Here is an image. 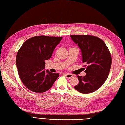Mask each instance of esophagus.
Returning a JSON list of instances; mask_svg holds the SVG:
<instances>
[{"instance_id": "34e87169", "label": "esophagus", "mask_w": 125, "mask_h": 125, "mask_svg": "<svg viewBox=\"0 0 125 125\" xmlns=\"http://www.w3.org/2000/svg\"><path fill=\"white\" fill-rule=\"evenodd\" d=\"M65 75L66 77L67 78H68V79L71 78H72V77H73V74H69V73H65Z\"/></svg>"}]
</instances>
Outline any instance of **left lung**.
I'll return each instance as SVG.
<instances>
[{
    "instance_id": "1",
    "label": "left lung",
    "mask_w": 125,
    "mask_h": 125,
    "mask_svg": "<svg viewBox=\"0 0 125 125\" xmlns=\"http://www.w3.org/2000/svg\"><path fill=\"white\" fill-rule=\"evenodd\" d=\"M71 39L81 52L82 62L86 65L84 77L78 75L79 83L74 89L81 93H92L103 84L108 77L112 57L103 41L89 35H72Z\"/></svg>"
}]
</instances>
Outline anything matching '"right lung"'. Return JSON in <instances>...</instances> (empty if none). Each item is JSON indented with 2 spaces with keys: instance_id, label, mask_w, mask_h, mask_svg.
<instances>
[{
  "instance_id": "add662e5",
  "label": "right lung",
  "mask_w": 125,
  "mask_h": 125,
  "mask_svg": "<svg viewBox=\"0 0 125 125\" xmlns=\"http://www.w3.org/2000/svg\"><path fill=\"white\" fill-rule=\"evenodd\" d=\"M62 37L37 36L22 44L18 51L16 65L22 83L34 92L43 93L50 89L59 73L45 70L46 60L50 59Z\"/></svg>"
}]
</instances>
